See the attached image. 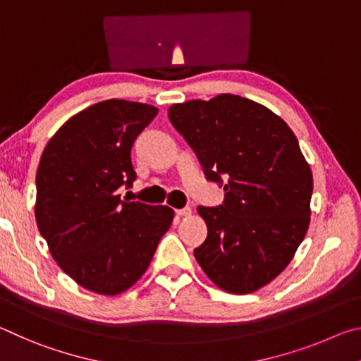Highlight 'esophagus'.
<instances>
[{
  "instance_id": "1",
  "label": "esophagus",
  "mask_w": 361,
  "mask_h": 361,
  "mask_svg": "<svg viewBox=\"0 0 361 361\" xmlns=\"http://www.w3.org/2000/svg\"><path fill=\"white\" fill-rule=\"evenodd\" d=\"M191 209H189V207H183V209H178V210H175V213L178 216H189L191 215Z\"/></svg>"
}]
</instances>
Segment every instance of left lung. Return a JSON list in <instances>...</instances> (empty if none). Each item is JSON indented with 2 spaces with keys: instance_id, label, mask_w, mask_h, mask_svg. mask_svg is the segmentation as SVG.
I'll list each match as a JSON object with an SVG mask.
<instances>
[{
  "instance_id": "left-lung-1",
  "label": "left lung",
  "mask_w": 361,
  "mask_h": 361,
  "mask_svg": "<svg viewBox=\"0 0 361 361\" xmlns=\"http://www.w3.org/2000/svg\"><path fill=\"white\" fill-rule=\"evenodd\" d=\"M205 178L224 186L218 207L199 205L207 239L194 256L213 283L247 295L276 279L309 228L312 172L283 119L259 103L221 94L169 108Z\"/></svg>"
}]
</instances>
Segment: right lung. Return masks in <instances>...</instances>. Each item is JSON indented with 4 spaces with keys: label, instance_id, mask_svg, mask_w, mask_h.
I'll use <instances>...</instances> for the list:
<instances>
[{
    "label": "right lung",
    "instance_id": "1",
    "mask_svg": "<svg viewBox=\"0 0 361 361\" xmlns=\"http://www.w3.org/2000/svg\"><path fill=\"white\" fill-rule=\"evenodd\" d=\"M157 108L127 100L95 103L60 127L42 151L35 216L65 274L99 295H119L143 276L173 210L121 200L130 188L133 142Z\"/></svg>",
    "mask_w": 361,
    "mask_h": 361
}]
</instances>
